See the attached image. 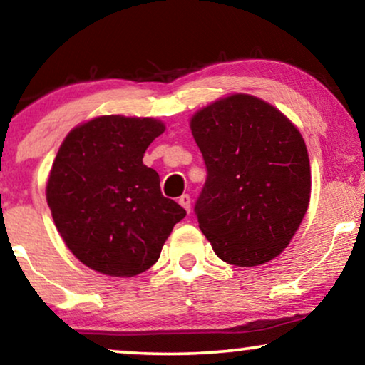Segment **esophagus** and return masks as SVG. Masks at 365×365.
Instances as JSON below:
<instances>
[{"label":"esophagus","mask_w":365,"mask_h":365,"mask_svg":"<svg viewBox=\"0 0 365 365\" xmlns=\"http://www.w3.org/2000/svg\"><path fill=\"white\" fill-rule=\"evenodd\" d=\"M179 204H181V206L186 209L187 212H191V197L187 196V194H182L181 197H179V201H178Z\"/></svg>","instance_id":"obj_1"}]
</instances>
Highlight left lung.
<instances>
[{
  "label": "left lung",
  "mask_w": 365,
  "mask_h": 365,
  "mask_svg": "<svg viewBox=\"0 0 365 365\" xmlns=\"http://www.w3.org/2000/svg\"><path fill=\"white\" fill-rule=\"evenodd\" d=\"M207 178L199 227L224 262L272 261L301 226L311 197V164L299 129L271 104L232 94L191 119Z\"/></svg>",
  "instance_id": "left-lung-1"
}]
</instances>
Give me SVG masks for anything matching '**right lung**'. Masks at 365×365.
I'll return each mask as SVG.
<instances>
[{
  "mask_svg": "<svg viewBox=\"0 0 365 365\" xmlns=\"http://www.w3.org/2000/svg\"><path fill=\"white\" fill-rule=\"evenodd\" d=\"M153 118L99 116L64 138L49 173L46 201L63 241L93 271L138 276L159 259L186 211L163 196L159 174L143 164L164 133Z\"/></svg>",
  "mask_w": 365,
  "mask_h": 365,
  "instance_id": "obj_1",
  "label": "right lung"
}]
</instances>
